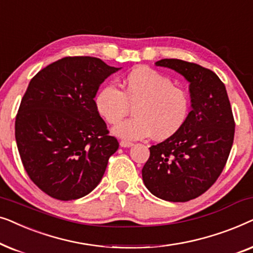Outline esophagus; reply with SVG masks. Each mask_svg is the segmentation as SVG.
I'll return each mask as SVG.
<instances>
[{"label": "esophagus", "mask_w": 253, "mask_h": 253, "mask_svg": "<svg viewBox=\"0 0 253 253\" xmlns=\"http://www.w3.org/2000/svg\"><path fill=\"white\" fill-rule=\"evenodd\" d=\"M120 145H121V147H131L132 146V143H131V141H126V140H121L120 141Z\"/></svg>", "instance_id": "1"}]
</instances>
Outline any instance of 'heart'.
I'll return each instance as SVG.
<instances>
[{"instance_id": "b5f03b06", "label": "heart", "mask_w": 253, "mask_h": 253, "mask_svg": "<svg viewBox=\"0 0 253 253\" xmlns=\"http://www.w3.org/2000/svg\"><path fill=\"white\" fill-rule=\"evenodd\" d=\"M100 115L109 124H119L134 107L132 119L114 129L116 136L136 140L152 133L155 139H167L182 129L190 114V98L185 89L175 86L168 76L148 67H137L123 82V89L108 84L95 98Z\"/></svg>"}]
</instances>
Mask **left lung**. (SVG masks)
I'll list each match as a JSON object with an SVG mask.
<instances>
[{
    "mask_svg": "<svg viewBox=\"0 0 253 253\" xmlns=\"http://www.w3.org/2000/svg\"><path fill=\"white\" fill-rule=\"evenodd\" d=\"M155 64L188 79L192 110L177 133L150 147L141 175L158 198L189 202L206 192L227 164L235 134L233 110L226 86L210 69L177 58Z\"/></svg>",
    "mask_w": 253,
    "mask_h": 253,
    "instance_id": "8db88e82",
    "label": "left lung"
}]
</instances>
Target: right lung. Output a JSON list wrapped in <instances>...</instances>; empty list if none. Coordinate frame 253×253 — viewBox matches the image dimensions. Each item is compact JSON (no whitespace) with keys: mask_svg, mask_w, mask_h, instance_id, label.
<instances>
[{"mask_svg":"<svg viewBox=\"0 0 253 253\" xmlns=\"http://www.w3.org/2000/svg\"><path fill=\"white\" fill-rule=\"evenodd\" d=\"M117 70L96 57L68 56L31 79L16 115L17 147L31 181L51 198L91 192L119 148L94 101Z\"/></svg>","mask_w":253,"mask_h":253,"instance_id":"obj_1","label":"right lung"}]
</instances>
